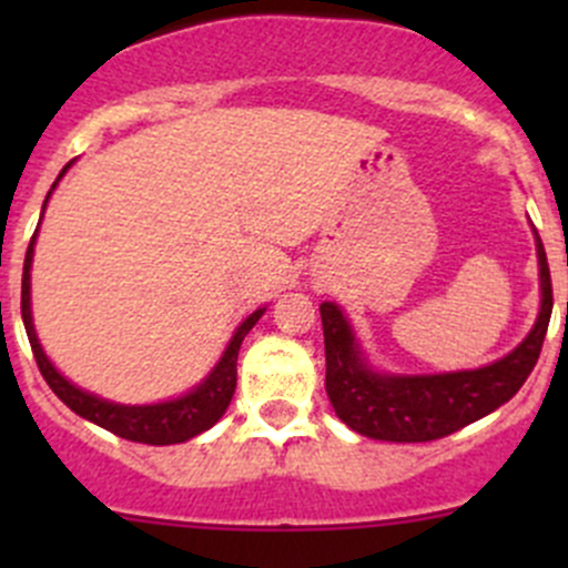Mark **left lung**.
I'll use <instances>...</instances> for the list:
<instances>
[{
  "label": "left lung",
  "mask_w": 568,
  "mask_h": 568,
  "mask_svg": "<svg viewBox=\"0 0 568 568\" xmlns=\"http://www.w3.org/2000/svg\"><path fill=\"white\" fill-rule=\"evenodd\" d=\"M536 236L538 288L541 305L532 329L514 352L484 368L448 371V374H385L365 357L352 321L335 302H321L326 352V395L335 415L352 432L385 443H432L480 420L511 400L530 376L549 316L552 283L547 255Z\"/></svg>",
  "instance_id": "1"
}]
</instances>
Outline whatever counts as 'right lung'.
I'll list each match as a JSON object with an SVG mask.
<instances>
[{
    "instance_id": "obj_1",
    "label": "right lung",
    "mask_w": 568,
    "mask_h": 568,
    "mask_svg": "<svg viewBox=\"0 0 568 568\" xmlns=\"http://www.w3.org/2000/svg\"><path fill=\"white\" fill-rule=\"evenodd\" d=\"M73 162H68L62 168V173L57 175V181L51 183L49 194L43 200L49 203L51 192L57 189L60 178L71 170ZM43 220V214H40ZM40 231V222H38ZM38 231L32 236L30 247H27L24 257V277H21V318H24L27 337H30L32 354L38 359V368L43 374L45 385L54 390L57 398L68 406L71 412H77L84 420L95 423V426L106 428V432L118 434V437L131 439V443H145V445H178L186 443V439L197 437V434L209 432L222 415H225L227 404H231L233 390H236V359L239 348H242V341L247 337V332L257 324V318L266 313V307H257L255 313H250L242 324L236 326L233 337L227 341L225 352L216 359L214 368L209 371V376L197 382L189 393L178 395V398L159 400V404H118V400L101 398V395L82 390L73 382H68L60 371L54 368L49 357H45L43 346L38 341L36 324H32V255H36V242Z\"/></svg>"
}]
</instances>
